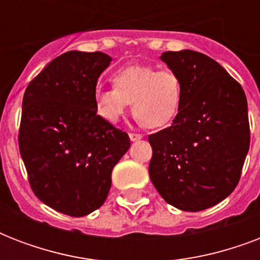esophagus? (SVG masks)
<instances>
[{
    "mask_svg": "<svg viewBox=\"0 0 260 260\" xmlns=\"http://www.w3.org/2000/svg\"><path fill=\"white\" fill-rule=\"evenodd\" d=\"M143 138V135L140 134H135V132H132V134H129V139L132 140V142H136V140H140V139Z\"/></svg>",
    "mask_w": 260,
    "mask_h": 260,
    "instance_id": "obj_1",
    "label": "esophagus"
}]
</instances>
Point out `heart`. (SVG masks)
Masks as SVG:
<instances>
[{
    "label": "heart",
    "mask_w": 260,
    "mask_h": 260,
    "mask_svg": "<svg viewBox=\"0 0 260 260\" xmlns=\"http://www.w3.org/2000/svg\"><path fill=\"white\" fill-rule=\"evenodd\" d=\"M183 97L181 77L173 70L128 66L113 75V87H97L94 105L105 121L117 122L132 104L135 117L147 128L170 124L179 113Z\"/></svg>",
    "instance_id": "b5f03b06"
}]
</instances>
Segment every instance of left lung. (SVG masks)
<instances>
[{
    "instance_id": "obj_1",
    "label": "left lung",
    "mask_w": 260,
    "mask_h": 260,
    "mask_svg": "<svg viewBox=\"0 0 260 260\" xmlns=\"http://www.w3.org/2000/svg\"><path fill=\"white\" fill-rule=\"evenodd\" d=\"M182 79L173 124L148 136L150 178L163 200L186 212L226 198L240 179L250 148L244 90L216 60L191 50L160 56Z\"/></svg>"
}]
</instances>
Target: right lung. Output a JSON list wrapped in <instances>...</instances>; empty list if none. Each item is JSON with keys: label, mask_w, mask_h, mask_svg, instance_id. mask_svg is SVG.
Here are the masks:
<instances>
[{"label": "right lung", "mask_w": 260, "mask_h": 260, "mask_svg": "<svg viewBox=\"0 0 260 260\" xmlns=\"http://www.w3.org/2000/svg\"><path fill=\"white\" fill-rule=\"evenodd\" d=\"M110 60L104 52L69 51L30 81L22 98L18 147L30 189L73 217L105 202L112 170L131 146L94 105L98 77Z\"/></svg>", "instance_id": "1"}]
</instances>
